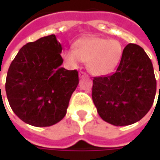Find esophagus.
Wrapping results in <instances>:
<instances>
[{"label":"esophagus","instance_id":"obj_1","mask_svg":"<svg viewBox=\"0 0 160 160\" xmlns=\"http://www.w3.org/2000/svg\"><path fill=\"white\" fill-rule=\"evenodd\" d=\"M79 76H80V78H83L85 76H87V74L86 73H84V72H80L79 73Z\"/></svg>","mask_w":160,"mask_h":160}]
</instances>
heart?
Listing matches in <instances>:
<instances>
[{
  "mask_svg": "<svg viewBox=\"0 0 160 160\" xmlns=\"http://www.w3.org/2000/svg\"><path fill=\"white\" fill-rule=\"evenodd\" d=\"M122 52V46L118 40L84 37L74 42L73 49L63 50L62 57L71 68H76L82 62H87L90 73L100 76L113 71Z\"/></svg>",
  "mask_w": 160,
  "mask_h": 160,
  "instance_id": "1",
  "label": "heart"
}]
</instances>
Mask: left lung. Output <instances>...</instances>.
Segmentation results:
<instances>
[{
  "label": "left lung",
  "instance_id": "8db88e82",
  "mask_svg": "<svg viewBox=\"0 0 160 160\" xmlns=\"http://www.w3.org/2000/svg\"><path fill=\"white\" fill-rule=\"evenodd\" d=\"M155 94L151 60L141 46L128 43L114 73L94 77L92 97L103 120L115 126H127L144 118Z\"/></svg>",
  "mask_w": 160,
  "mask_h": 160
}]
</instances>
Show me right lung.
Wrapping results in <instances>:
<instances>
[{"mask_svg":"<svg viewBox=\"0 0 160 160\" xmlns=\"http://www.w3.org/2000/svg\"><path fill=\"white\" fill-rule=\"evenodd\" d=\"M62 50L56 35L43 37L23 46L9 67L7 97L12 111L26 123L49 127L66 115L79 75L77 70L61 67Z\"/></svg>","mask_w":160,"mask_h":160,"instance_id":"add662e5","label":"right lung"}]
</instances>
